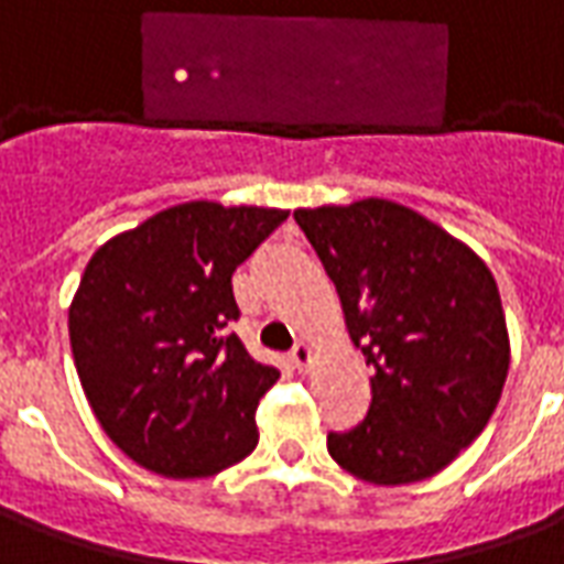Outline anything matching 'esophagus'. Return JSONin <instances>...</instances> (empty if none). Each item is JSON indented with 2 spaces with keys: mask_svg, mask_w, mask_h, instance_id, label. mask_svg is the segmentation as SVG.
Instances as JSON below:
<instances>
[{
  "mask_svg": "<svg viewBox=\"0 0 564 564\" xmlns=\"http://www.w3.org/2000/svg\"><path fill=\"white\" fill-rule=\"evenodd\" d=\"M290 359H293V366L305 375L307 368H311V362H314V350L307 347V344H295L293 354H290Z\"/></svg>",
  "mask_w": 564,
  "mask_h": 564,
  "instance_id": "1",
  "label": "esophagus"
}]
</instances>
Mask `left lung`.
<instances>
[{
    "label": "left lung",
    "mask_w": 564,
    "mask_h": 564,
    "mask_svg": "<svg viewBox=\"0 0 564 564\" xmlns=\"http://www.w3.org/2000/svg\"><path fill=\"white\" fill-rule=\"evenodd\" d=\"M293 217L375 368L366 420L329 432V456L378 486L447 468L484 432L508 378V323L492 271L459 238L387 198Z\"/></svg>",
    "instance_id": "left-lung-1"
}]
</instances>
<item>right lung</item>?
Segmentation results:
<instances>
[{"instance_id": "add662e5", "label": "right lung", "mask_w": 564, "mask_h": 564, "mask_svg": "<svg viewBox=\"0 0 564 564\" xmlns=\"http://www.w3.org/2000/svg\"><path fill=\"white\" fill-rule=\"evenodd\" d=\"M290 210L184 202L105 241L68 307L80 387L105 435L162 477H210L253 453L281 378L229 332L232 274Z\"/></svg>"}]
</instances>
